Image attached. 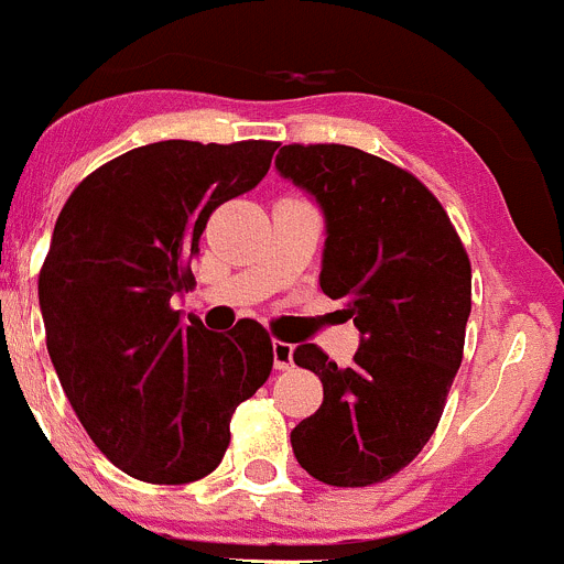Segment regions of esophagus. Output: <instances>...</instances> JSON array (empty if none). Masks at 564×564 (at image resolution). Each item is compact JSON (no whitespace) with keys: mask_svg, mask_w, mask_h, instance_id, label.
<instances>
[{"mask_svg":"<svg viewBox=\"0 0 564 564\" xmlns=\"http://www.w3.org/2000/svg\"><path fill=\"white\" fill-rule=\"evenodd\" d=\"M272 362L278 371H286L294 366V346L286 340H272Z\"/></svg>","mask_w":564,"mask_h":564,"instance_id":"esophagus-1","label":"esophagus"}]
</instances>
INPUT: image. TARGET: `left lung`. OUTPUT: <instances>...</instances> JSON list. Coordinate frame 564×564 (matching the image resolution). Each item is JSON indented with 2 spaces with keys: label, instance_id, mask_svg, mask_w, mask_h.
Masks as SVG:
<instances>
[{
  "label": "left lung",
  "instance_id": "8db88e82",
  "mask_svg": "<svg viewBox=\"0 0 564 564\" xmlns=\"http://www.w3.org/2000/svg\"><path fill=\"white\" fill-rule=\"evenodd\" d=\"M275 166L322 207L318 286L344 300L362 335L346 368L316 344L294 351L324 388L292 431L294 456L327 486L384 482L445 412L471 311L469 256L440 198L395 163L346 144H289Z\"/></svg>",
  "mask_w": 564,
  "mask_h": 564
}]
</instances>
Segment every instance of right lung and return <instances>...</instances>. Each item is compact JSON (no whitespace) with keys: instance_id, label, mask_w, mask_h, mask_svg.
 I'll list each match as a JSON object with an SVG mask.
<instances>
[{"instance_id":"1","label":"right lung","mask_w":564,"mask_h":564,"mask_svg":"<svg viewBox=\"0 0 564 564\" xmlns=\"http://www.w3.org/2000/svg\"><path fill=\"white\" fill-rule=\"evenodd\" d=\"M278 141H158L78 182L37 281L45 346L89 440L135 480L207 477L229 447L235 409L272 371L270 333L185 324L172 297L215 209L248 193Z\"/></svg>"}]
</instances>
